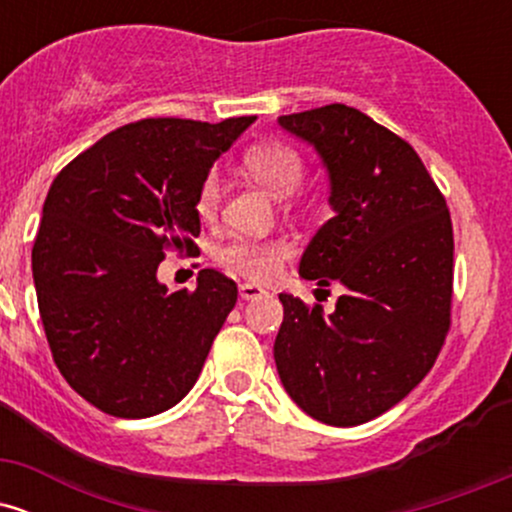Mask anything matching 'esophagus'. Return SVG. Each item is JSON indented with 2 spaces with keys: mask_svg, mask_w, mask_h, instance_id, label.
Wrapping results in <instances>:
<instances>
[{
  "mask_svg": "<svg viewBox=\"0 0 512 512\" xmlns=\"http://www.w3.org/2000/svg\"><path fill=\"white\" fill-rule=\"evenodd\" d=\"M238 291H240V298H243V301H257V298L267 296V291H264L262 286L252 284V281H245V284H240Z\"/></svg>",
  "mask_w": 512,
  "mask_h": 512,
  "instance_id": "esophagus-1",
  "label": "esophagus"
}]
</instances>
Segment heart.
Wrapping results in <instances>:
<instances>
[{"label": "heart", "instance_id": "1", "mask_svg": "<svg viewBox=\"0 0 512 512\" xmlns=\"http://www.w3.org/2000/svg\"><path fill=\"white\" fill-rule=\"evenodd\" d=\"M243 166L276 199L291 197L303 180L301 156L284 144L250 146L243 156ZM221 197L223 182L219 170H209L197 187V214L202 219H214ZM289 257L291 245L286 240H233L221 250V260L228 267L255 281L272 279Z\"/></svg>", "mask_w": 512, "mask_h": 512}]
</instances>
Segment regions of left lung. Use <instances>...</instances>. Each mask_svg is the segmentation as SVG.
Instances as JSON below:
<instances>
[{
	"instance_id": "left-lung-1",
	"label": "left lung",
	"mask_w": 512,
	"mask_h": 512,
	"mask_svg": "<svg viewBox=\"0 0 512 512\" xmlns=\"http://www.w3.org/2000/svg\"><path fill=\"white\" fill-rule=\"evenodd\" d=\"M313 146L334 216L317 228L298 274L344 286L334 313L279 293L274 361L305 414L358 426L385 414L436 363L450 327L452 223L416 151L361 110L334 103L281 115Z\"/></svg>"
}]
</instances>
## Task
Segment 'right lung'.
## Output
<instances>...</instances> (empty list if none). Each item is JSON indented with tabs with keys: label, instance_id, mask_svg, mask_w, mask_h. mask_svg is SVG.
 Instances as JSON below:
<instances>
[{
	"label": "right lung",
	"instance_id": "obj_1",
	"mask_svg": "<svg viewBox=\"0 0 512 512\" xmlns=\"http://www.w3.org/2000/svg\"><path fill=\"white\" fill-rule=\"evenodd\" d=\"M252 122H134L52 182L33 243L40 320L64 380L105 414H161L197 383L238 289L202 269L195 291H168L156 272L168 248H195L199 182Z\"/></svg>",
	"mask_w": 512,
	"mask_h": 512
}]
</instances>
